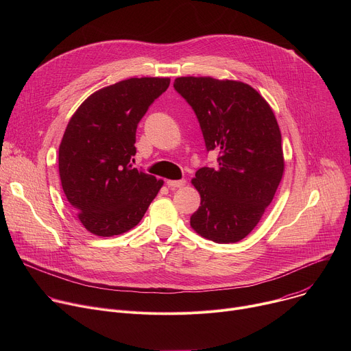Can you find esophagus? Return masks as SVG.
<instances>
[{"mask_svg":"<svg viewBox=\"0 0 351 351\" xmlns=\"http://www.w3.org/2000/svg\"><path fill=\"white\" fill-rule=\"evenodd\" d=\"M184 184H186V180H184V179H180V180H167V186L171 187V189L183 187Z\"/></svg>","mask_w":351,"mask_h":351,"instance_id":"esophagus-1","label":"esophagus"}]
</instances>
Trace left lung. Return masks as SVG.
I'll return each instance as SVG.
<instances>
[{"label": "left lung", "mask_w": 351, "mask_h": 351, "mask_svg": "<svg viewBox=\"0 0 351 351\" xmlns=\"http://www.w3.org/2000/svg\"><path fill=\"white\" fill-rule=\"evenodd\" d=\"M175 90L193 108L207 152L218 168H199L191 180L202 203L191 228L215 243H236L252 232L282 180V136L264 97L243 82L178 77Z\"/></svg>", "instance_id": "1"}]
</instances>
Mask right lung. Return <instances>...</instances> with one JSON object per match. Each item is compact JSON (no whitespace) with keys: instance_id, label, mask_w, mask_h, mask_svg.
<instances>
[{"instance_id":"1","label":"right lung","mask_w":351,"mask_h":351,"mask_svg":"<svg viewBox=\"0 0 351 351\" xmlns=\"http://www.w3.org/2000/svg\"><path fill=\"white\" fill-rule=\"evenodd\" d=\"M169 82H118L93 93L72 115L60 144V178L72 210L90 233L110 237L130 230L162 187L164 180L130 162L137 125Z\"/></svg>"}]
</instances>
